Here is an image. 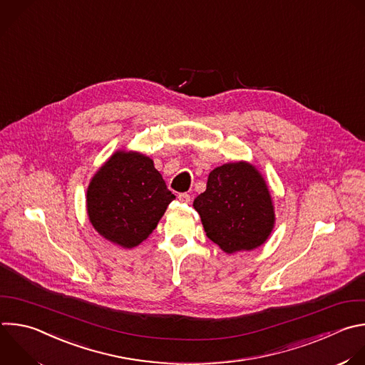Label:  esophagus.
<instances>
[{
    "label": "esophagus",
    "mask_w": 365,
    "mask_h": 365,
    "mask_svg": "<svg viewBox=\"0 0 365 365\" xmlns=\"http://www.w3.org/2000/svg\"><path fill=\"white\" fill-rule=\"evenodd\" d=\"M178 199L182 202V203H190V195L189 193H179Z\"/></svg>",
    "instance_id": "34e87169"
}]
</instances>
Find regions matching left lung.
I'll list each match as a JSON object with an SVG mask.
<instances>
[{
    "label": "left lung",
    "instance_id": "1",
    "mask_svg": "<svg viewBox=\"0 0 365 365\" xmlns=\"http://www.w3.org/2000/svg\"><path fill=\"white\" fill-rule=\"evenodd\" d=\"M193 207L206 236L225 251H251L268 239L275 213L264 178L250 163H226L209 173Z\"/></svg>",
    "mask_w": 365,
    "mask_h": 365
}]
</instances>
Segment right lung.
<instances>
[{
    "instance_id": "add662e5",
    "label": "right lung",
    "mask_w": 365,
    "mask_h": 365,
    "mask_svg": "<svg viewBox=\"0 0 365 365\" xmlns=\"http://www.w3.org/2000/svg\"><path fill=\"white\" fill-rule=\"evenodd\" d=\"M175 197L152 159L115 152L88 185L87 212L101 236L135 248L153 232Z\"/></svg>"
}]
</instances>
